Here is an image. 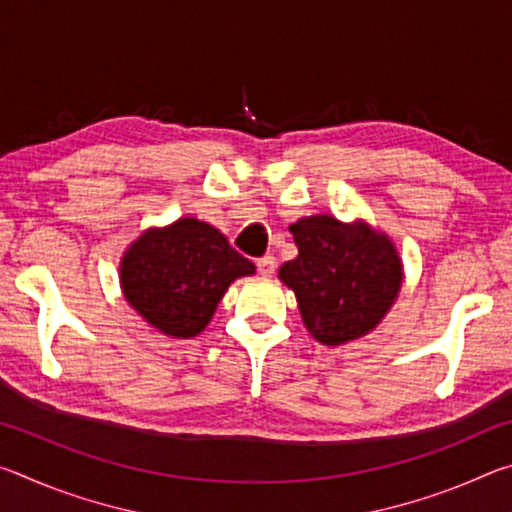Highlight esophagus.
Returning <instances> with one entry per match:
<instances>
[{
  "instance_id": "1",
  "label": "esophagus",
  "mask_w": 512,
  "mask_h": 512,
  "mask_svg": "<svg viewBox=\"0 0 512 512\" xmlns=\"http://www.w3.org/2000/svg\"><path fill=\"white\" fill-rule=\"evenodd\" d=\"M275 268H277V262H275L273 255H264L262 259H257V271H259V275L271 277V275L275 273Z\"/></svg>"
}]
</instances>
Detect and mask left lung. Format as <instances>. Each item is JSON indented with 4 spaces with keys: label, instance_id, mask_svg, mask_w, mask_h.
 I'll list each match as a JSON object with an SVG mask.
<instances>
[{
    "label": "left lung",
    "instance_id": "8db88e82",
    "mask_svg": "<svg viewBox=\"0 0 512 512\" xmlns=\"http://www.w3.org/2000/svg\"><path fill=\"white\" fill-rule=\"evenodd\" d=\"M298 257L277 277L296 293L302 323L318 343L345 345L370 334L395 305L404 264L393 239L363 219L314 214L289 225Z\"/></svg>",
    "mask_w": 512,
    "mask_h": 512
}]
</instances>
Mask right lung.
<instances>
[{"mask_svg":"<svg viewBox=\"0 0 512 512\" xmlns=\"http://www.w3.org/2000/svg\"><path fill=\"white\" fill-rule=\"evenodd\" d=\"M253 273L255 264L196 216L142 230L119 262L126 302L169 339L201 334L230 284Z\"/></svg>","mask_w":512,"mask_h":512,"instance_id":"obj_1","label":"right lung"}]
</instances>
